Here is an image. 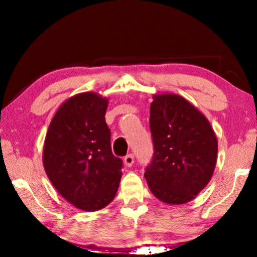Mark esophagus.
I'll return each mask as SVG.
<instances>
[{
  "mask_svg": "<svg viewBox=\"0 0 257 257\" xmlns=\"http://www.w3.org/2000/svg\"><path fill=\"white\" fill-rule=\"evenodd\" d=\"M124 165L125 167H132L135 162V158H134V154H128L127 156H124Z\"/></svg>",
  "mask_w": 257,
  "mask_h": 257,
  "instance_id": "1",
  "label": "esophagus"
}]
</instances>
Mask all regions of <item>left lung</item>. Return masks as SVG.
Wrapping results in <instances>:
<instances>
[{"label":"left lung","mask_w":257,"mask_h":257,"mask_svg":"<svg viewBox=\"0 0 257 257\" xmlns=\"http://www.w3.org/2000/svg\"><path fill=\"white\" fill-rule=\"evenodd\" d=\"M150 127L154 154L145 179L156 198L185 204L197 196L214 172L217 139L208 120L177 94H155Z\"/></svg>","instance_id":"1"}]
</instances>
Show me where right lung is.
I'll use <instances>...</instances> for the list:
<instances>
[{"instance_id":"1","label":"right lung","mask_w":257,"mask_h":257,"mask_svg":"<svg viewBox=\"0 0 257 257\" xmlns=\"http://www.w3.org/2000/svg\"><path fill=\"white\" fill-rule=\"evenodd\" d=\"M107 104V98L93 92L67 99L52 119L44 142L43 164L52 185L87 212L113 201L122 175V160L111 150Z\"/></svg>"}]
</instances>
